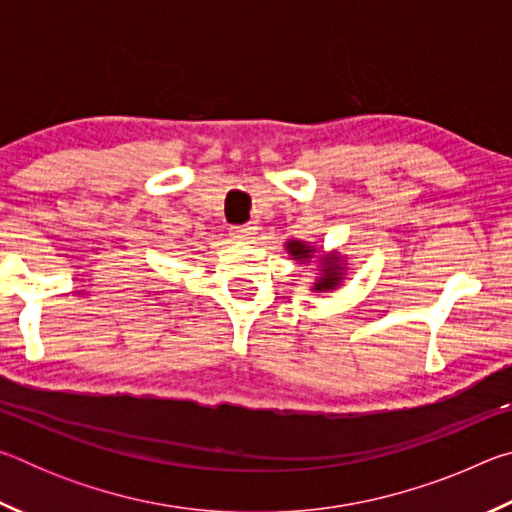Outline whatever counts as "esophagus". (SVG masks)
Returning a JSON list of instances; mask_svg holds the SVG:
<instances>
[{
  "label": "esophagus",
  "instance_id": "esophagus-1",
  "mask_svg": "<svg viewBox=\"0 0 512 512\" xmlns=\"http://www.w3.org/2000/svg\"><path fill=\"white\" fill-rule=\"evenodd\" d=\"M253 230L250 225H232L230 228V237L237 239V241H248L250 237H253Z\"/></svg>",
  "mask_w": 512,
  "mask_h": 512
}]
</instances>
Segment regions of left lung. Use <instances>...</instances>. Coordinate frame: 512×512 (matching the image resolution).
Masks as SVG:
<instances>
[{"mask_svg": "<svg viewBox=\"0 0 512 512\" xmlns=\"http://www.w3.org/2000/svg\"><path fill=\"white\" fill-rule=\"evenodd\" d=\"M287 253L291 255V259H296L298 264H305V262H311V259L316 257V253H320V250L316 246L307 244V241H300V239H289L287 244ZM318 266L316 268V280L314 284H311V291L316 293H327V291H334L341 287V282L345 280V259L343 255L339 253H327V255H320L318 259Z\"/></svg>", "mask_w": 512, "mask_h": 512, "instance_id": "1", "label": "left lung"}]
</instances>
